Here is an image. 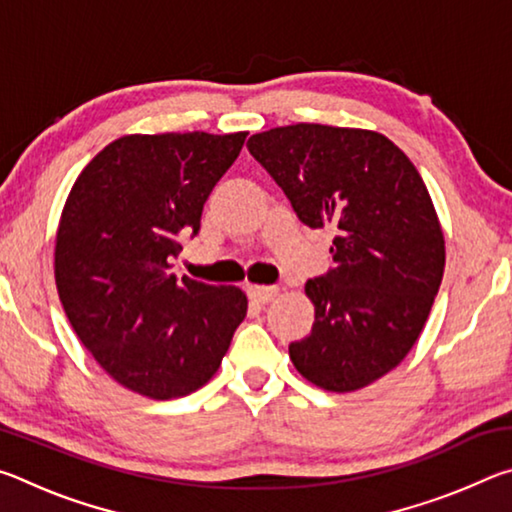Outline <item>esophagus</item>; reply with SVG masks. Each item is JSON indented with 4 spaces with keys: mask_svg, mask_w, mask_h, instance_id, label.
Segmentation results:
<instances>
[{
    "mask_svg": "<svg viewBox=\"0 0 512 512\" xmlns=\"http://www.w3.org/2000/svg\"><path fill=\"white\" fill-rule=\"evenodd\" d=\"M277 293H280V289L277 287H250L248 289V296L253 302H257V305H268V302H273Z\"/></svg>",
    "mask_w": 512,
    "mask_h": 512,
    "instance_id": "obj_1",
    "label": "esophagus"
}]
</instances>
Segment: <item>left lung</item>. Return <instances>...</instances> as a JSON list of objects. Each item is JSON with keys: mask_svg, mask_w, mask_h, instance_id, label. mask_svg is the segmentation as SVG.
Returning a JSON list of instances; mask_svg holds the SVG:
<instances>
[{"mask_svg": "<svg viewBox=\"0 0 512 512\" xmlns=\"http://www.w3.org/2000/svg\"><path fill=\"white\" fill-rule=\"evenodd\" d=\"M248 151L309 228L332 225L334 268L305 284L314 327L293 366L329 393L370 386L402 363L445 273V235L415 164L386 135L323 124L255 133Z\"/></svg>", "mask_w": 512, "mask_h": 512, "instance_id": "1", "label": "left lung"}]
</instances>
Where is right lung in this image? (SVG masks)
<instances>
[{"label":"right lung","instance_id":"right-lung-1","mask_svg":"<svg viewBox=\"0 0 512 512\" xmlns=\"http://www.w3.org/2000/svg\"><path fill=\"white\" fill-rule=\"evenodd\" d=\"M246 133L124 135L85 164L60 212L58 298L94 361L128 391L173 400L219 370L246 318L239 287L176 277L178 239L201 228Z\"/></svg>","mask_w":512,"mask_h":512}]
</instances>
